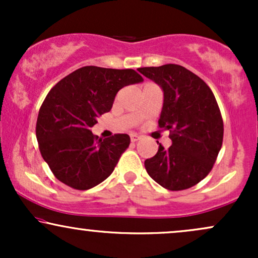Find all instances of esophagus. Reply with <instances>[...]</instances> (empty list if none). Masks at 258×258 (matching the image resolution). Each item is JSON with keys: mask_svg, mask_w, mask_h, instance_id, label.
<instances>
[{"mask_svg": "<svg viewBox=\"0 0 258 258\" xmlns=\"http://www.w3.org/2000/svg\"><path fill=\"white\" fill-rule=\"evenodd\" d=\"M139 139H141V137H139L138 135H136V133H132V135H131V142H133V143H135V142L139 141Z\"/></svg>", "mask_w": 258, "mask_h": 258, "instance_id": "esophagus-1", "label": "esophagus"}]
</instances>
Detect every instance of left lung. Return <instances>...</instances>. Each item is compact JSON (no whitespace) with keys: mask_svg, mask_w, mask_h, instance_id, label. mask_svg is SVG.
<instances>
[{"mask_svg":"<svg viewBox=\"0 0 258 258\" xmlns=\"http://www.w3.org/2000/svg\"><path fill=\"white\" fill-rule=\"evenodd\" d=\"M164 92L159 127L170 130L172 146L144 161L148 174L168 190H183L204 179L223 141V120L210 87L177 64L139 68Z\"/></svg>","mask_w":258,"mask_h":258,"instance_id":"left-lung-1","label":"left lung"}]
</instances>
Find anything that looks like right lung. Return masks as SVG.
Listing matches in <instances>:
<instances>
[{
  "instance_id": "right-lung-1",
  "label": "right lung",
  "mask_w": 258,
  "mask_h": 258,
  "mask_svg": "<svg viewBox=\"0 0 258 258\" xmlns=\"http://www.w3.org/2000/svg\"><path fill=\"white\" fill-rule=\"evenodd\" d=\"M142 81L132 69L84 67L49 91L38 111L36 138L41 155L60 182L87 190L110 176L130 146V136L102 139L91 127L110 111L121 88Z\"/></svg>"
}]
</instances>
